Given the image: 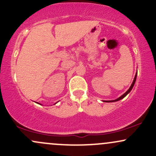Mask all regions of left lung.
I'll use <instances>...</instances> for the list:
<instances>
[{"instance_id": "8db88e82", "label": "left lung", "mask_w": 156, "mask_h": 156, "mask_svg": "<svg viewBox=\"0 0 156 156\" xmlns=\"http://www.w3.org/2000/svg\"><path fill=\"white\" fill-rule=\"evenodd\" d=\"M136 77H137V72L136 73V75H135V77H134V79H133V83H132V84H131V86H130V88L128 89V91H127V92H125V93H124V94H122V96H120L119 97V98H118L117 99H116V100H113V101H103V102H105V103H112V102H116V101H120V100H122V99H123V98H125V96L127 95V94H129L130 93V91L132 90V89H133V86H134V84H135V82H136Z\"/></svg>"}]
</instances>
